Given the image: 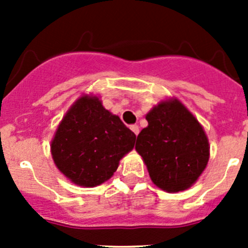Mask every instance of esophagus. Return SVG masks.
Returning a JSON list of instances; mask_svg holds the SVG:
<instances>
[{
	"instance_id": "esophagus-1",
	"label": "esophagus",
	"mask_w": 248,
	"mask_h": 248,
	"mask_svg": "<svg viewBox=\"0 0 248 248\" xmlns=\"http://www.w3.org/2000/svg\"><path fill=\"white\" fill-rule=\"evenodd\" d=\"M131 129L133 131V133L136 134V136H138V134H139V127L137 126V124H132Z\"/></svg>"
}]
</instances>
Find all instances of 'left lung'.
<instances>
[{
    "mask_svg": "<svg viewBox=\"0 0 248 248\" xmlns=\"http://www.w3.org/2000/svg\"><path fill=\"white\" fill-rule=\"evenodd\" d=\"M136 150L152 182L169 193L193 186L210 158L206 133L198 120L177 98H167L146 114Z\"/></svg>",
    "mask_w": 248,
    "mask_h": 248,
    "instance_id": "left-lung-1",
    "label": "left lung"
}]
</instances>
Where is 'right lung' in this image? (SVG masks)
I'll list each match as a JSON object with an SVG mask.
<instances>
[{
  "instance_id": "1",
  "label": "right lung",
  "mask_w": 248,
  "mask_h": 248,
  "mask_svg": "<svg viewBox=\"0 0 248 248\" xmlns=\"http://www.w3.org/2000/svg\"><path fill=\"white\" fill-rule=\"evenodd\" d=\"M136 134L96 94H81L60 122L50 150L55 166L71 182L96 187L108 181Z\"/></svg>"
}]
</instances>
